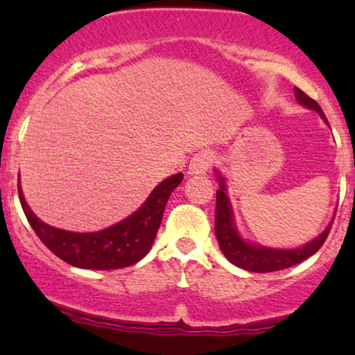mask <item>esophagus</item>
Wrapping results in <instances>:
<instances>
[{
	"mask_svg": "<svg viewBox=\"0 0 355 355\" xmlns=\"http://www.w3.org/2000/svg\"><path fill=\"white\" fill-rule=\"evenodd\" d=\"M211 164H214V153L210 150H202L197 155H193L189 165L190 175H203L210 170Z\"/></svg>",
	"mask_w": 355,
	"mask_h": 355,
	"instance_id": "esophagus-1",
	"label": "esophagus"
}]
</instances>
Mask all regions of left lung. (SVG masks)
<instances>
[{
	"label": "left lung",
	"instance_id": "left-lung-1",
	"mask_svg": "<svg viewBox=\"0 0 355 355\" xmlns=\"http://www.w3.org/2000/svg\"><path fill=\"white\" fill-rule=\"evenodd\" d=\"M295 98L300 105L313 110L324 118L327 123L324 112L319 107L315 100L311 96L305 95L302 89L294 88ZM329 125V123H327ZM218 180L220 190H217V203H215V235H217L218 245L222 248L223 255L230 260L234 266H237L243 270L248 272H259V274H266V272H275L282 270V268H288L292 266H297L302 260L309 259V257L315 254L319 248L324 245L325 239H327L329 232H331V225L327 227L317 239L312 242L305 243V245L299 248H270L257 245V243H248L240 237L237 227L234 222V211H232V205L229 197H227V187L225 180L218 172H215Z\"/></svg>",
	"mask_w": 355,
	"mask_h": 355
}]
</instances>
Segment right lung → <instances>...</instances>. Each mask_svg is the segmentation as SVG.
Returning a JSON list of instances; mask_svg holds the SVG:
<instances>
[{"mask_svg": "<svg viewBox=\"0 0 355 355\" xmlns=\"http://www.w3.org/2000/svg\"><path fill=\"white\" fill-rule=\"evenodd\" d=\"M182 180V173L165 178L155 187L150 197L135 214L108 229L89 232V234L60 230L46 225L30 210L19 183L18 195L31 229L53 254L73 267L112 270V268L133 266L148 254L160 229L168 197Z\"/></svg>", "mask_w": 355, "mask_h": 355, "instance_id": "right-lung-1", "label": "right lung"}]
</instances>
